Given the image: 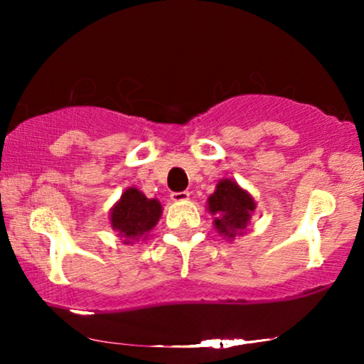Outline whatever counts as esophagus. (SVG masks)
I'll list each match as a JSON object with an SVG mask.
<instances>
[{"label": "esophagus", "mask_w": 364, "mask_h": 364, "mask_svg": "<svg viewBox=\"0 0 364 364\" xmlns=\"http://www.w3.org/2000/svg\"><path fill=\"white\" fill-rule=\"evenodd\" d=\"M188 198H190V193H188V191H174V193H171V200H173V202H185Z\"/></svg>", "instance_id": "1"}]
</instances>
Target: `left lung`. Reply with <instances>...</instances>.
Masks as SVG:
<instances>
[{
	"instance_id": "left-lung-1",
	"label": "left lung",
	"mask_w": 364,
	"mask_h": 364,
	"mask_svg": "<svg viewBox=\"0 0 364 364\" xmlns=\"http://www.w3.org/2000/svg\"><path fill=\"white\" fill-rule=\"evenodd\" d=\"M208 210L215 215L214 225L220 235L235 237L246 228L255 210L253 198L231 179L217 183L214 195L208 198Z\"/></svg>"
}]
</instances>
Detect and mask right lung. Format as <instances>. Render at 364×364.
<instances>
[{
    "label": "right lung",
    "instance_id": "1",
    "mask_svg": "<svg viewBox=\"0 0 364 364\" xmlns=\"http://www.w3.org/2000/svg\"><path fill=\"white\" fill-rule=\"evenodd\" d=\"M162 214L159 200H150L136 188H128L111 212L112 229L127 240H139L157 224ZM129 243V241H127Z\"/></svg>",
    "mask_w": 364,
    "mask_h": 364
}]
</instances>
